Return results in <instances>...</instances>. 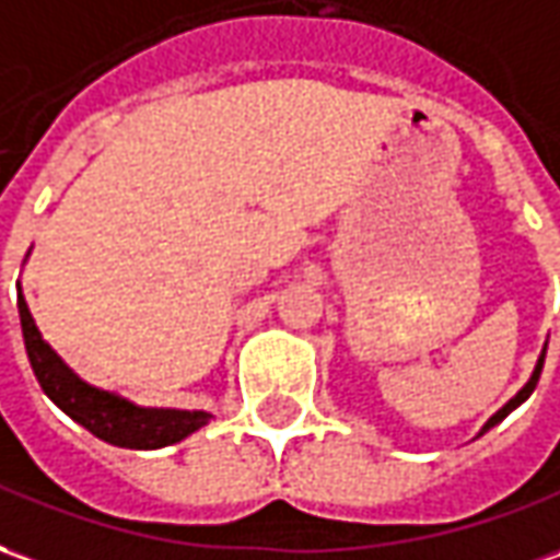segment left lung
<instances>
[{
  "label": "left lung",
  "mask_w": 560,
  "mask_h": 560,
  "mask_svg": "<svg viewBox=\"0 0 560 560\" xmlns=\"http://www.w3.org/2000/svg\"><path fill=\"white\" fill-rule=\"evenodd\" d=\"M542 361H546V348L539 351V361H537V366H534V373H530V378H527L525 388L518 390V394H515V397H512V400L506 402L503 409H498L494 416H491V418H488V421H485V428L479 430V436H482L485 430H491V428H494V424H500V421H503V418L510 416V412H512V409H515V406H522V402H525L527 397L534 394V388H537V382H539V373H542Z\"/></svg>",
  "instance_id": "left-lung-1"
}]
</instances>
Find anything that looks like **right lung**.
Segmentation results:
<instances>
[{"label": "right lung", "instance_id": "add662e5", "mask_svg": "<svg viewBox=\"0 0 560 560\" xmlns=\"http://www.w3.org/2000/svg\"><path fill=\"white\" fill-rule=\"evenodd\" d=\"M18 308H21L26 354H30V363H33V373L42 390L60 406L66 416L78 421L84 430H90L93 436H100L103 443L117 445V448H142V452H148V448L182 443L194 430L209 424L212 412L139 406V402L127 400V397H120L115 390L96 388V385L84 382L42 339L33 315H30V306L23 300L21 281H18Z\"/></svg>", "mask_w": 560, "mask_h": 560}]
</instances>
